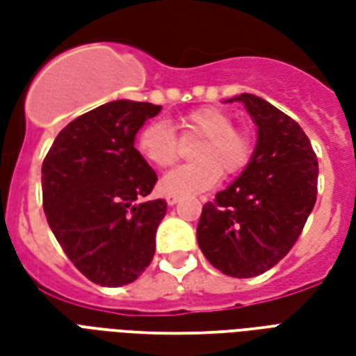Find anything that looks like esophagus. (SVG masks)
Wrapping results in <instances>:
<instances>
[{
    "label": "esophagus",
    "mask_w": 356,
    "mask_h": 356,
    "mask_svg": "<svg viewBox=\"0 0 356 356\" xmlns=\"http://www.w3.org/2000/svg\"><path fill=\"white\" fill-rule=\"evenodd\" d=\"M165 200H168V204H170V206H175V204L179 202V196H165Z\"/></svg>",
    "instance_id": "1"
}]
</instances>
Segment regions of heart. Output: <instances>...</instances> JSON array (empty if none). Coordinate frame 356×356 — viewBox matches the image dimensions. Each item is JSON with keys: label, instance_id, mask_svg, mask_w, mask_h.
<instances>
[{"label": "heart", "instance_id": "1", "mask_svg": "<svg viewBox=\"0 0 356 356\" xmlns=\"http://www.w3.org/2000/svg\"><path fill=\"white\" fill-rule=\"evenodd\" d=\"M183 139L202 140L194 148L198 162L179 165L160 179V191L168 196H194L209 191L223 171L236 177L252 163L255 143L252 133L236 129L231 114L216 106H202L175 122ZM139 154L156 168H168L177 160L179 143L170 125L152 122L137 135Z\"/></svg>", "mask_w": 356, "mask_h": 356}]
</instances>
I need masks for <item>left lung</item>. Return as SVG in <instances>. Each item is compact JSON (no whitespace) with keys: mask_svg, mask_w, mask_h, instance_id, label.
Returning a JSON list of instances; mask_svg holds the SVG:
<instances>
[{"mask_svg":"<svg viewBox=\"0 0 356 356\" xmlns=\"http://www.w3.org/2000/svg\"><path fill=\"white\" fill-rule=\"evenodd\" d=\"M240 101L257 125L254 158L240 177L202 208L196 238L223 275L252 278L275 267L296 244L316 202L318 162L311 140L261 97Z\"/></svg>","mask_w":356,"mask_h":356,"instance_id":"8db88e82","label":"left lung"}]
</instances>
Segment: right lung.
Wrapping results in <instances>:
<instances>
[{
  "mask_svg": "<svg viewBox=\"0 0 356 356\" xmlns=\"http://www.w3.org/2000/svg\"><path fill=\"white\" fill-rule=\"evenodd\" d=\"M160 110L150 102H106L66 125L43 160L47 223L74 267L95 284L133 282L154 257L168 204L143 200L158 177L135 148V135Z\"/></svg>",
  "mask_w": 356,
  "mask_h": 356,
  "instance_id": "right-lung-1",
  "label": "right lung"
}]
</instances>
